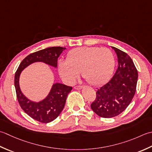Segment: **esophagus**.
<instances>
[{"mask_svg": "<svg viewBox=\"0 0 152 152\" xmlns=\"http://www.w3.org/2000/svg\"><path fill=\"white\" fill-rule=\"evenodd\" d=\"M82 88H83L82 86H74V88H75V90H80V89H81Z\"/></svg>", "mask_w": 152, "mask_h": 152, "instance_id": "obj_1", "label": "esophagus"}]
</instances>
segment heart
Segmentation results:
<instances>
[{
  "label": "heart",
  "mask_w": 152,
  "mask_h": 152,
  "mask_svg": "<svg viewBox=\"0 0 152 152\" xmlns=\"http://www.w3.org/2000/svg\"><path fill=\"white\" fill-rule=\"evenodd\" d=\"M59 73L65 81L73 83L79 72L89 84L98 86L110 79L115 67V58L110 49L80 47L68 52L66 61L59 63Z\"/></svg>",
  "instance_id": "b5f03b06"
}]
</instances>
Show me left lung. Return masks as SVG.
I'll use <instances>...</instances> for the list:
<instances>
[{
	"mask_svg": "<svg viewBox=\"0 0 152 152\" xmlns=\"http://www.w3.org/2000/svg\"><path fill=\"white\" fill-rule=\"evenodd\" d=\"M118 58V68L109 81L96 90V96L91 105L98 116L111 118L121 113L135 94L138 71L129 56L112 46Z\"/></svg>",
	"mask_w": 152,
	"mask_h": 152,
	"instance_id": "obj_1",
	"label": "left lung"
}]
</instances>
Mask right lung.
I'll return each instance as SVG.
<instances>
[{"label": "right lung", "mask_w": 152, "mask_h": 152, "mask_svg": "<svg viewBox=\"0 0 152 152\" xmlns=\"http://www.w3.org/2000/svg\"><path fill=\"white\" fill-rule=\"evenodd\" d=\"M65 49L66 48L54 46L30 54L20 63L15 73L14 85L20 106L27 115L37 121L48 123L56 119L63 110L67 95L72 87L61 83H54L44 100L39 102H33L25 96L21 91L19 84L21 72L30 64L38 61L56 67L58 58Z\"/></svg>", "instance_id": "obj_1"}]
</instances>
